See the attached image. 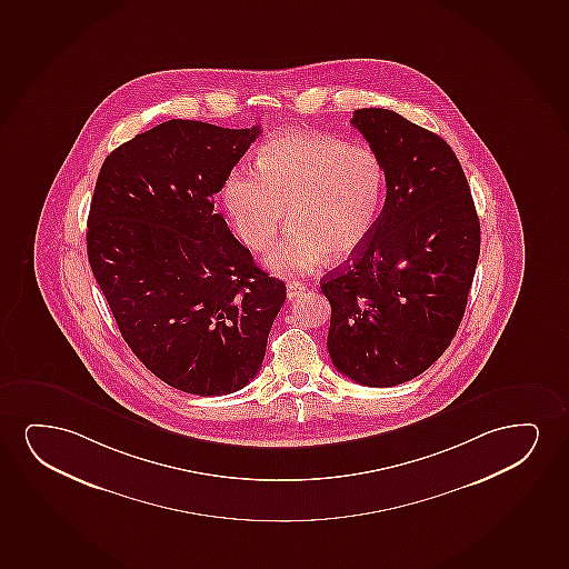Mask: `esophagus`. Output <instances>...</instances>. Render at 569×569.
Masks as SVG:
<instances>
[{
  "mask_svg": "<svg viewBox=\"0 0 569 569\" xmlns=\"http://www.w3.org/2000/svg\"><path fill=\"white\" fill-rule=\"evenodd\" d=\"M307 286H305L303 281L289 280L288 281V299L289 301H293L299 293H303Z\"/></svg>",
  "mask_w": 569,
  "mask_h": 569,
  "instance_id": "esophagus-1",
  "label": "esophagus"
}]
</instances>
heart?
<instances>
[{
  "label": "heart",
  "instance_id": "obj_1",
  "mask_svg": "<svg viewBox=\"0 0 569 569\" xmlns=\"http://www.w3.org/2000/svg\"><path fill=\"white\" fill-rule=\"evenodd\" d=\"M386 191V171L372 150L338 137L288 131L262 148L259 168L239 166L223 183L237 233L262 251L281 226L288 236L266 257L281 273H305L328 254L347 260L369 243Z\"/></svg>",
  "mask_w": 569,
  "mask_h": 569
}]
</instances>
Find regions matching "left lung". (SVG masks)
I'll return each instance as SVG.
<instances>
[{"mask_svg": "<svg viewBox=\"0 0 569 569\" xmlns=\"http://www.w3.org/2000/svg\"><path fill=\"white\" fill-rule=\"evenodd\" d=\"M351 126L385 166L386 202L369 243L320 283L332 305L328 353L357 385L390 388L425 372L458 332L479 216L442 137L382 108L355 111Z\"/></svg>", "mask_w": 569, "mask_h": 569, "instance_id": "obj_1", "label": "left lung"}]
</instances>
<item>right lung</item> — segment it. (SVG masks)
Here are the masks:
<instances>
[{"label":"right lung","mask_w":569,"mask_h":569,"mask_svg":"<svg viewBox=\"0 0 569 569\" xmlns=\"http://www.w3.org/2000/svg\"><path fill=\"white\" fill-rule=\"evenodd\" d=\"M259 134L170 119L103 160L90 202V268L119 332L152 375L194 396L259 375L288 296L214 212Z\"/></svg>","instance_id":"1"}]
</instances>
